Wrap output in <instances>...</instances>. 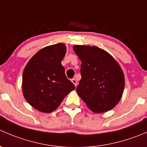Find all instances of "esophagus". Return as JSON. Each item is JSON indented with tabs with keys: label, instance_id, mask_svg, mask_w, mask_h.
<instances>
[{
	"label": "esophagus",
	"instance_id": "34e87169",
	"mask_svg": "<svg viewBox=\"0 0 147 147\" xmlns=\"http://www.w3.org/2000/svg\"><path fill=\"white\" fill-rule=\"evenodd\" d=\"M72 82L74 84H75V87H77V85H78V82H77V80L75 79H72Z\"/></svg>",
	"mask_w": 147,
	"mask_h": 147
}]
</instances>
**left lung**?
I'll return each mask as SVG.
<instances>
[{
    "instance_id": "obj_1",
    "label": "left lung",
    "mask_w": 147,
    "mask_h": 147,
    "mask_svg": "<svg viewBox=\"0 0 147 147\" xmlns=\"http://www.w3.org/2000/svg\"><path fill=\"white\" fill-rule=\"evenodd\" d=\"M73 50L82 62L78 95L95 113L113 109L124 88L121 67L107 52L96 46L74 45Z\"/></svg>"
}]
</instances>
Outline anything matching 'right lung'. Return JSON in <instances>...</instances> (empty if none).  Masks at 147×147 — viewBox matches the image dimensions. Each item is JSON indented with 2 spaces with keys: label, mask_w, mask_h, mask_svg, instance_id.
<instances>
[{
  "label": "right lung",
  "mask_w": 147,
  "mask_h": 147,
  "mask_svg": "<svg viewBox=\"0 0 147 147\" xmlns=\"http://www.w3.org/2000/svg\"><path fill=\"white\" fill-rule=\"evenodd\" d=\"M66 53L65 44L47 46L26 65L22 88L25 99L37 110L50 113L55 110L75 86L67 78L61 64Z\"/></svg>",
  "instance_id": "obj_1"
}]
</instances>
